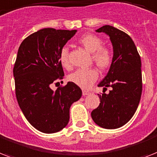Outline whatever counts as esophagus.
Masks as SVG:
<instances>
[{"label": "esophagus", "instance_id": "1", "mask_svg": "<svg viewBox=\"0 0 157 157\" xmlns=\"http://www.w3.org/2000/svg\"><path fill=\"white\" fill-rule=\"evenodd\" d=\"M82 94L84 96H86V95H90V91L89 90H82Z\"/></svg>", "mask_w": 157, "mask_h": 157}]
</instances>
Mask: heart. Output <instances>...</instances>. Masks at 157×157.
Here are the masks:
<instances>
[{
    "mask_svg": "<svg viewBox=\"0 0 157 157\" xmlns=\"http://www.w3.org/2000/svg\"><path fill=\"white\" fill-rule=\"evenodd\" d=\"M78 43L84 49L91 53L92 61L101 71L108 69L112 64L114 54L108 47L102 46L103 41L100 37L94 34H85L80 37ZM59 61L63 67L71 68L68 59L67 48H62L59 54ZM98 77V72L95 68L79 69L68 76V80L82 89L90 88Z\"/></svg>",
    "mask_w": 157,
    "mask_h": 157,
    "instance_id": "b5f03b06",
    "label": "heart"
}]
</instances>
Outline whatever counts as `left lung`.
I'll return each mask as SVG.
<instances>
[{"instance_id": "obj_1", "label": "left lung", "mask_w": 157, "mask_h": 157, "mask_svg": "<svg viewBox=\"0 0 157 157\" xmlns=\"http://www.w3.org/2000/svg\"><path fill=\"white\" fill-rule=\"evenodd\" d=\"M109 35L114 59L109 72L99 83L103 88L98 107L91 113L99 127L116 129L123 127L136 113L142 94L141 59L132 38L122 30L105 25L96 30ZM111 87L108 94L105 90Z\"/></svg>"}]
</instances>
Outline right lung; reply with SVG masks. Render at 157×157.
<instances>
[{"mask_svg":"<svg viewBox=\"0 0 157 157\" xmlns=\"http://www.w3.org/2000/svg\"><path fill=\"white\" fill-rule=\"evenodd\" d=\"M76 33L44 28L25 38L18 48L13 67L17 100L28 122L43 133L64 128L70 106L82 95L81 88L70 81L56 91L51 89L64 76L59 54Z\"/></svg>","mask_w":157,"mask_h":157,"instance_id":"right-lung-1","label":"right lung"}]
</instances>
